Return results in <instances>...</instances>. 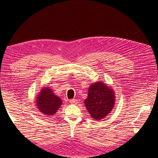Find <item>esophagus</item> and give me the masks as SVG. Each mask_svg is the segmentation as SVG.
Listing matches in <instances>:
<instances>
[{"label":"esophagus","instance_id":"obj_1","mask_svg":"<svg viewBox=\"0 0 158 158\" xmlns=\"http://www.w3.org/2000/svg\"><path fill=\"white\" fill-rule=\"evenodd\" d=\"M77 99H71V100H70V103H73V104H74V103H77Z\"/></svg>","mask_w":158,"mask_h":158}]
</instances>
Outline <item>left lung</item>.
<instances>
[{"instance_id": "1", "label": "left lung", "mask_w": 158, "mask_h": 158, "mask_svg": "<svg viewBox=\"0 0 158 158\" xmlns=\"http://www.w3.org/2000/svg\"><path fill=\"white\" fill-rule=\"evenodd\" d=\"M113 90L101 82H95L89 88L85 106L90 115L95 120H101L111 113L114 105Z\"/></svg>"}]
</instances>
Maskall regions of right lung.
<instances>
[{
  "mask_svg": "<svg viewBox=\"0 0 158 158\" xmlns=\"http://www.w3.org/2000/svg\"><path fill=\"white\" fill-rule=\"evenodd\" d=\"M37 99V108L45 115L51 116L56 113L62 104L60 98L56 96L49 88L42 89Z\"/></svg>",
  "mask_w": 158,
  "mask_h": 158,
  "instance_id": "obj_1",
  "label": "right lung"
}]
</instances>
